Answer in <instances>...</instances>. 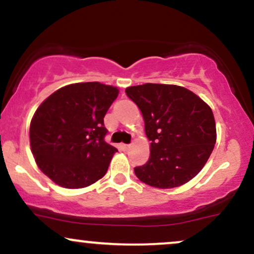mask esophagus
Wrapping results in <instances>:
<instances>
[{"label":"esophagus","instance_id":"obj_1","mask_svg":"<svg viewBox=\"0 0 254 254\" xmlns=\"http://www.w3.org/2000/svg\"><path fill=\"white\" fill-rule=\"evenodd\" d=\"M130 148L129 144H121V149L123 151H127Z\"/></svg>","mask_w":254,"mask_h":254}]
</instances>
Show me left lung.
<instances>
[{"label": "left lung", "instance_id": "8db88e82", "mask_svg": "<svg viewBox=\"0 0 254 254\" xmlns=\"http://www.w3.org/2000/svg\"><path fill=\"white\" fill-rule=\"evenodd\" d=\"M125 93L141 110L150 156L135 167L141 182L172 189L190 182L208 161L216 143L212 111L193 92L176 84L144 83Z\"/></svg>", "mask_w": 254, "mask_h": 254}]
</instances>
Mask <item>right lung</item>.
Returning a JSON list of instances; mask_svg holds the SVG:
<instances>
[{
  "mask_svg": "<svg viewBox=\"0 0 254 254\" xmlns=\"http://www.w3.org/2000/svg\"><path fill=\"white\" fill-rule=\"evenodd\" d=\"M118 93L100 82L72 83L40 104L31 121V150L52 182L81 189L106 174L117 149L105 142L104 117Z\"/></svg>",
  "mask_w": 254,
  "mask_h": 254,
  "instance_id": "1",
  "label": "right lung"
}]
</instances>
